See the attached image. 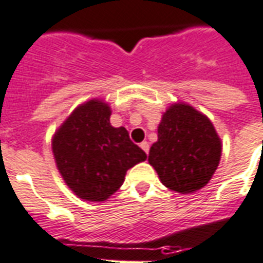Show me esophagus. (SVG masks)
Segmentation results:
<instances>
[{
	"mask_svg": "<svg viewBox=\"0 0 263 263\" xmlns=\"http://www.w3.org/2000/svg\"><path fill=\"white\" fill-rule=\"evenodd\" d=\"M140 146H141V149H142V151H144L145 153H146V155H147V152H149V144H147L146 141H144V142H141Z\"/></svg>",
	"mask_w": 263,
	"mask_h": 263,
	"instance_id": "1",
	"label": "esophagus"
}]
</instances>
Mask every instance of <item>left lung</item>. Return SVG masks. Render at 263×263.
<instances>
[{
    "label": "left lung",
    "mask_w": 263,
    "mask_h": 263,
    "mask_svg": "<svg viewBox=\"0 0 263 263\" xmlns=\"http://www.w3.org/2000/svg\"><path fill=\"white\" fill-rule=\"evenodd\" d=\"M147 161L161 183L181 195L210 183L222 156V141L207 116L188 103H172L162 114Z\"/></svg>",
    "instance_id": "8db88e82"
}]
</instances>
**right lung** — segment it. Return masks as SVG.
Instances as JSON below:
<instances>
[{"label": "right lung", "mask_w": 263, "mask_h": 263, "mask_svg": "<svg viewBox=\"0 0 263 263\" xmlns=\"http://www.w3.org/2000/svg\"><path fill=\"white\" fill-rule=\"evenodd\" d=\"M102 99L78 106L52 137V153L64 183L78 197L105 201L121 188L127 169L146 160L125 127L110 123Z\"/></svg>", "instance_id": "obj_1"}]
</instances>
